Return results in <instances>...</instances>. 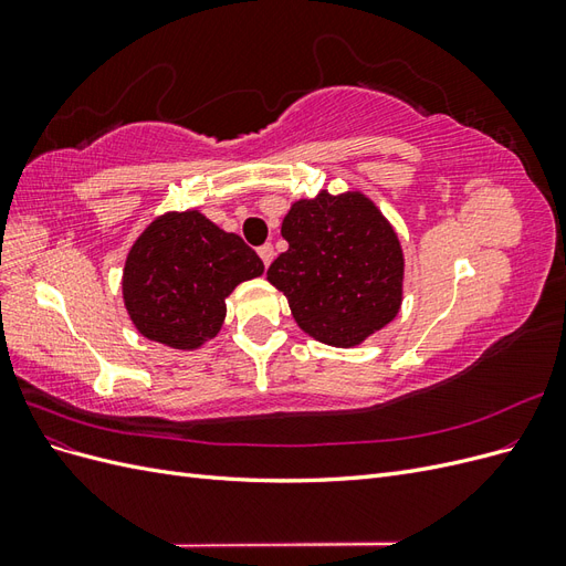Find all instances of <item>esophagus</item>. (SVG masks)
Listing matches in <instances>:
<instances>
[{"label":"esophagus","instance_id":"1","mask_svg":"<svg viewBox=\"0 0 566 566\" xmlns=\"http://www.w3.org/2000/svg\"><path fill=\"white\" fill-rule=\"evenodd\" d=\"M256 252H260L264 266H269V264L273 262V245H271V243H264V245H262L260 250H256Z\"/></svg>","mask_w":566,"mask_h":566}]
</instances>
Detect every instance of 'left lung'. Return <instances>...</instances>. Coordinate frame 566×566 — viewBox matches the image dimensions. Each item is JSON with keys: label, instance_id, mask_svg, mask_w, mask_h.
I'll return each instance as SVG.
<instances>
[{"label": "left lung", "instance_id": "1", "mask_svg": "<svg viewBox=\"0 0 566 566\" xmlns=\"http://www.w3.org/2000/svg\"><path fill=\"white\" fill-rule=\"evenodd\" d=\"M287 250L266 271L304 333L352 347L399 312L403 254L397 233L361 193L295 202L283 219Z\"/></svg>", "mask_w": 566, "mask_h": 566}]
</instances>
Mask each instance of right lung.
Wrapping results in <instances>:
<instances>
[{"label":"right lung","mask_w":566,"mask_h":566,"mask_svg":"<svg viewBox=\"0 0 566 566\" xmlns=\"http://www.w3.org/2000/svg\"><path fill=\"white\" fill-rule=\"evenodd\" d=\"M262 271V260L241 235L221 231L200 212H169L129 250L125 306L144 337L196 349L217 335L231 290Z\"/></svg>","instance_id":"obj_1"}]
</instances>
